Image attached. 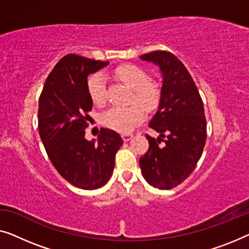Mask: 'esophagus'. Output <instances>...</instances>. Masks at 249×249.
<instances>
[{"label":"esophagus","mask_w":249,"mask_h":249,"mask_svg":"<svg viewBox=\"0 0 249 249\" xmlns=\"http://www.w3.org/2000/svg\"><path fill=\"white\" fill-rule=\"evenodd\" d=\"M133 137V134H129V133H125V134H122V139H123L124 142H127Z\"/></svg>","instance_id":"obj_1"}]
</instances>
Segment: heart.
Here are the masks:
<instances>
[{
	"label": "heart",
	"mask_w": 249,
	"mask_h": 249,
	"mask_svg": "<svg viewBox=\"0 0 249 249\" xmlns=\"http://www.w3.org/2000/svg\"><path fill=\"white\" fill-rule=\"evenodd\" d=\"M114 79L132 88L131 104L126 107H113L103 114V123L106 127L120 133H128L141 124L148 112L157 109L162 101V86L157 80L148 78L147 72L141 67L125 64L116 67L113 71ZM88 92L96 105L102 106L107 102V86L101 73H95L88 79ZM140 104H139L138 103Z\"/></svg>",
	"instance_id": "b5f03b06"
}]
</instances>
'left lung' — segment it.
Here are the masks:
<instances>
[{
  "label": "left lung",
  "mask_w": 249,
  "mask_h": 249,
  "mask_svg": "<svg viewBox=\"0 0 249 249\" xmlns=\"http://www.w3.org/2000/svg\"><path fill=\"white\" fill-rule=\"evenodd\" d=\"M160 67L162 101L150 124L160 133L146 134L148 150L140 159L143 177L159 189H172L194 171L207 139V121L201 96L188 69L169 51H152L140 57Z\"/></svg>",
  "instance_id": "1"
}]
</instances>
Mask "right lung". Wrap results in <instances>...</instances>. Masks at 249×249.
Segmentation results:
<instances>
[{
	"instance_id": "add662e5",
	"label": "right lung",
	"mask_w": 249,
	"mask_h": 249,
	"mask_svg": "<svg viewBox=\"0 0 249 249\" xmlns=\"http://www.w3.org/2000/svg\"><path fill=\"white\" fill-rule=\"evenodd\" d=\"M107 64L67 54L49 73L39 97L38 128L48 157L65 180L84 190L109 180L123 144L120 134L108 128L101 129L96 143L85 139L92 108L87 77Z\"/></svg>"
}]
</instances>
